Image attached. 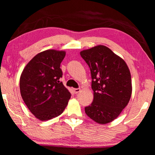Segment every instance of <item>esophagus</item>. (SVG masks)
<instances>
[{
  "mask_svg": "<svg viewBox=\"0 0 155 155\" xmlns=\"http://www.w3.org/2000/svg\"><path fill=\"white\" fill-rule=\"evenodd\" d=\"M74 93H75V94H77V93H79V92L81 91V88H74Z\"/></svg>",
  "mask_w": 155,
  "mask_h": 155,
  "instance_id": "esophagus-1",
  "label": "esophagus"
}]
</instances>
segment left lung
<instances>
[{"label":"left lung","mask_w":155,"mask_h":155,"mask_svg":"<svg viewBox=\"0 0 155 155\" xmlns=\"http://www.w3.org/2000/svg\"><path fill=\"white\" fill-rule=\"evenodd\" d=\"M90 68L94 98L84 108L91 119L100 124L114 120L127 106L132 93L130 72L126 62L110 48L98 45L81 52Z\"/></svg>","instance_id":"8db88e82"}]
</instances>
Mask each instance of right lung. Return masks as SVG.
Here are the masks:
<instances>
[{
    "instance_id": "add662e5",
    "label": "right lung",
    "mask_w": 155,
    "mask_h": 155,
    "mask_svg": "<svg viewBox=\"0 0 155 155\" xmlns=\"http://www.w3.org/2000/svg\"><path fill=\"white\" fill-rule=\"evenodd\" d=\"M64 51L47 50L28 62L20 78L21 97L28 108L41 120L58 117L67 106L71 94L60 81Z\"/></svg>"
}]
</instances>
